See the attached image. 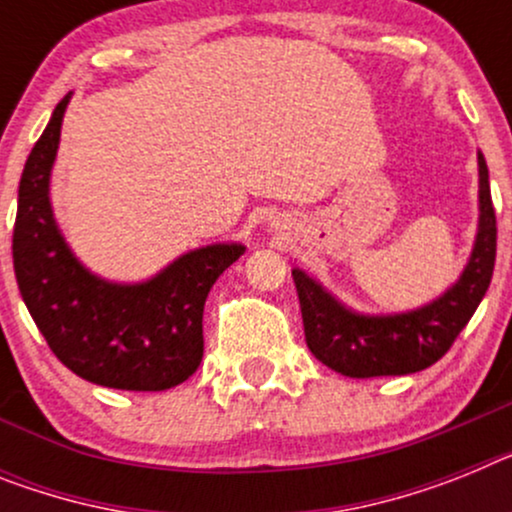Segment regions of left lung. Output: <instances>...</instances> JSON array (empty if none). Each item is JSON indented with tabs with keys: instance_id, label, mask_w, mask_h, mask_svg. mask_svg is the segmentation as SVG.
<instances>
[{
	"instance_id": "obj_1",
	"label": "left lung",
	"mask_w": 512,
	"mask_h": 512,
	"mask_svg": "<svg viewBox=\"0 0 512 512\" xmlns=\"http://www.w3.org/2000/svg\"><path fill=\"white\" fill-rule=\"evenodd\" d=\"M479 163V225L461 277L422 308L406 313H360L326 287L292 269L303 313L305 342L316 360L347 378L409 375L430 368L451 349L492 282L497 253V220L489 194V170Z\"/></svg>"
}]
</instances>
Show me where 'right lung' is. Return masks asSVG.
I'll return each mask as SVG.
<instances>
[{"mask_svg": "<svg viewBox=\"0 0 512 512\" xmlns=\"http://www.w3.org/2000/svg\"><path fill=\"white\" fill-rule=\"evenodd\" d=\"M69 98L54 108L20 178L12 233L17 287L51 352L74 375L121 391H165L199 368L207 295L246 246L194 248L131 285L90 272L61 235L48 199Z\"/></svg>", "mask_w": 512, "mask_h": 512, "instance_id": "obj_1", "label": "right lung"}]
</instances>
